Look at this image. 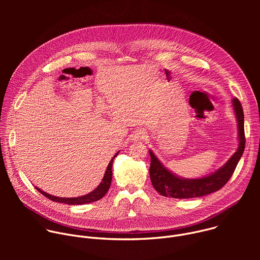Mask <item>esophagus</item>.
Segmentation results:
<instances>
[{
    "mask_svg": "<svg viewBox=\"0 0 260 260\" xmlns=\"http://www.w3.org/2000/svg\"><path fill=\"white\" fill-rule=\"evenodd\" d=\"M145 138H146V133L143 129H138L133 135V140L134 141H142Z\"/></svg>",
    "mask_w": 260,
    "mask_h": 260,
    "instance_id": "34e87169",
    "label": "esophagus"
}]
</instances>
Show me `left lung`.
<instances>
[{"label": "left lung", "instance_id": "left-lung-1", "mask_svg": "<svg viewBox=\"0 0 260 260\" xmlns=\"http://www.w3.org/2000/svg\"><path fill=\"white\" fill-rule=\"evenodd\" d=\"M233 106L238 121L239 147L228 162L214 173L198 179H185L178 177L168 170L160 160L149 150L151 157L150 179L153 187L159 194L174 199H192L200 198L221 189L233 176L239 160L245 149V131H244V112L240 101L235 98Z\"/></svg>", "mask_w": 260, "mask_h": 260}]
</instances>
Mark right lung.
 Masks as SVG:
<instances>
[{
  "label": "right lung",
  "mask_w": 260,
  "mask_h": 260,
  "mask_svg": "<svg viewBox=\"0 0 260 260\" xmlns=\"http://www.w3.org/2000/svg\"><path fill=\"white\" fill-rule=\"evenodd\" d=\"M119 151L113 156V158L111 159V161L109 162L107 170L105 172V175L102 179V182L99 184V186L92 190L91 192L82 196V197H78V198H58V197H54V196H50L48 193H46L45 191H43L42 189L36 187V189L38 190L40 193H42L44 197H46L47 199L56 202V203H61V204H67V205H84V204H89L92 202H96L99 200H101L109 190L110 185H111V181H112V165H113V159L118 155Z\"/></svg>",
  "instance_id": "obj_1"
}]
</instances>
